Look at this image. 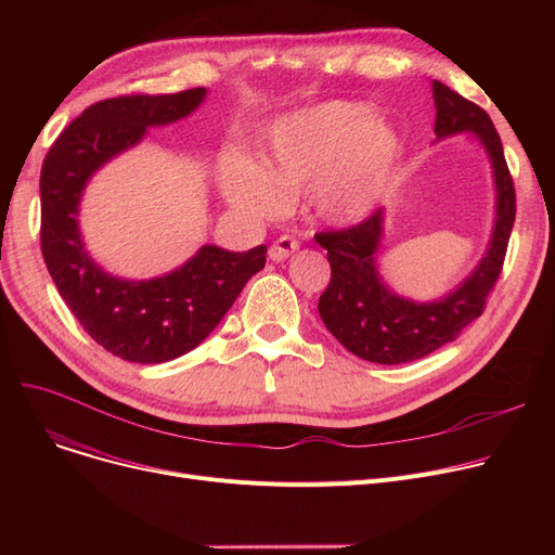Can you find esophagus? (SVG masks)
<instances>
[{
  "label": "esophagus",
  "mask_w": 555,
  "mask_h": 555,
  "mask_svg": "<svg viewBox=\"0 0 555 555\" xmlns=\"http://www.w3.org/2000/svg\"><path fill=\"white\" fill-rule=\"evenodd\" d=\"M297 249H299V241H297V238H293V236H279V238L270 245L268 256H270V260L281 262V260H285L289 254H295Z\"/></svg>",
  "instance_id": "esophagus-1"
}]
</instances>
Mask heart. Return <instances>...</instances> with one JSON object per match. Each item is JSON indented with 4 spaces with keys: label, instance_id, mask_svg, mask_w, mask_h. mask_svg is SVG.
<instances>
[{
    "label": "heart",
    "instance_id": "b5f03b06",
    "mask_svg": "<svg viewBox=\"0 0 555 555\" xmlns=\"http://www.w3.org/2000/svg\"><path fill=\"white\" fill-rule=\"evenodd\" d=\"M398 155L400 137L391 124L364 105L326 101L279 119L262 164L229 155L220 182L229 202L256 216L276 214L285 193H299L324 222L348 224L373 209Z\"/></svg>",
    "mask_w": 555,
    "mask_h": 555
}]
</instances>
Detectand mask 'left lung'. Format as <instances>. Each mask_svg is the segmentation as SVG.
Here are the masks:
<instances>
[{"mask_svg": "<svg viewBox=\"0 0 555 555\" xmlns=\"http://www.w3.org/2000/svg\"><path fill=\"white\" fill-rule=\"evenodd\" d=\"M431 92L436 137L473 132L483 143L498 189V220L477 270L454 293L431 304H414L393 295L377 274L375 251L383 236V209L353 227L314 233V241L328 249L331 262V283L317 306L322 322L344 348L377 364L421 360L456 339L465 326L481 317L502 274L515 222V186L490 116L439 80H431Z\"/></svg>", "mask_w": 555, "mask_h": 555, "instance_id": "left-lung-1", "label": "left lung"}]
</instances>
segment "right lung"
<instances>
[{
    "instance_id": "obj_1",
    "label": "right lung",
    "mask_w": 555,
    "mask_h": 555,
    "mask_svg": "<svg viewBox=\"0 0 555 555\" xmlns=\"http://www.w3.org/2000/svg\"><path fill=\"white\" fill-rule=\"evenodd\" d=\"M204 94V87H193L99 101L61 132L42 164L40 247L47 270L85 333L128 362L159 364L189 353L266 268V245L249 251L204 245L166 276L124 281L103 272L82 247L78 202L94 170L128 151L151 126L191 114Z\"/></svg>"
}]
</instances>
